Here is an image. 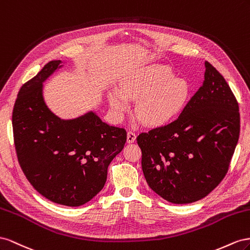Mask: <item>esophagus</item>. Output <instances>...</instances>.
Listing matches in <instances>:
<instances>
[{
	"label": "esophagus",
	"mask_w": 250,
	"mask_h": 250,
	"mask_svg": "<svg viewBox=\"0 0 250 250\" xmlns=\"http://www.w3.org/2000/svg\"><path fill=\"white\" fill-rule=\"evenodd\" d=\"M126 140L129 144H132L135 140H136V133L133 132V131H129L126 134Z\"/></svg>",
	"instance_id": "esophagus-1"
}]
</instances>
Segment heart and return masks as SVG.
Instances as JSON below:
<instances>
[{
    "instance_id": "1",
    "label": "heart",
    "mask_w": 250,
    "mask_h": 250,
    "mask_svg": "<svg viewBox=\"0 0 250 250\" xmlns=\"http://www.w3.org/2000/svg\"><path fill=\"white\" fill-rule=\"evenodd\" d=\"M190 87L183 78L176 77L167 66H146L127 73L120 89L109 93L113 112L121 116L130 109V99H138L137 117L148 125H162L176 118L187 105Z\"/></svg>"
}]
</instances>
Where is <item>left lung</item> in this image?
I'll list each match as a JSON object with an SVG mask.
<instances>
[{
  "instance_id": "obj_1",
  "label": "left lung",
  "mask_w": 250,
  "mask_h": 250,
  "mask_svg": "<svg viewBox=\"0 0 250 250\" xmlns=\"http://www.w3.org/2000/svg\"><path fill=\"white\" fill-rule=\"evenodd\" d=\"M240 136L239 104L219 71L205 62L204 82L176 120L141 133V167L156 194L196 202L225 177Z\"/></svg>"
}]
</instances>
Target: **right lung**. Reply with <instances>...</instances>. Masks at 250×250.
Wrapping results in <instances>:
<instances>
[{
	"label": "right lung",
	"mask_w": 250,
	"mask_h": 250,
	"mask_svg": "<svg viewBox=\"0 0 250 250\" xmlns=\"http://www.w3.org/2000/svg\"><path fill=\"white\" fill-rule=\"evenodd\" d=\"M62 61H51L20 89L12 112L14 146L26 178L54 203L80 206L104 187L108 167L125 146L126 132L94 112L61 119L47 106L42 83Z\"/></svg>",
	"instance_id": "add662e5"
}]
</instances>
